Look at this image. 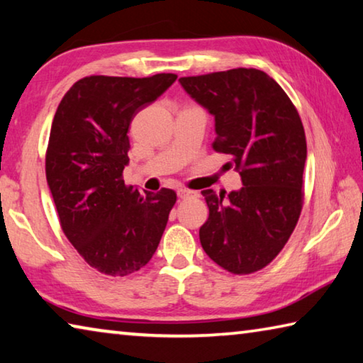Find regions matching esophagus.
I'll return each instance as SVG.
<instances>
[{
  "label": "esophagus",
  "instance_id": "obj_1",
  "mask_svg": "<svg viewBox=\"0 0 363 363\" xmlns=\"http://www.w3.org/2000/svg\"><path fill=\"white\" fill-rule=\"evenodd\" d=\"M177 195H179V199H190V196H195V192L192 190H187V189H179L177 190Z\"/></svg>",
  "mask_w": 363,
  "mask_h": 363
}]
</instances>
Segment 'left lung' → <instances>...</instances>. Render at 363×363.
Returning a JSON list of instances; mask_svg holds the SVG:
<instances>
[{
	"mask_svg": "<svg viewBox=\"0 0 363 363\" xmlns=\"http://www.w3.org/2000/svg\"><path fill=\"white\" fill-rule=\"evenodd\" d=\"M179 83L214 116V150L230 157L243 184L229 194L201 192L210 208L201 247L232 274L256 272L280 253L299 219L303 123L280 84L261 70L232 69Z\"/></svg>",
	"mask_w": 363,
	"mask_h": 363,
	"instance_id": "8db88e82",
	"label": "left lung"
}]
</instances>
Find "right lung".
Listing matches in <instances>:
<instances>
[{
  "label": "right lung",
  "instance_id": "obj_1",
  "mask_svg": "<svg viewBox=\"0 0 363 363\" xmlns=\"http://www.w3.org/2000/svg\"><path fill=\"white\" fill-rule=\"evenodd\" d=\"M176 78L86 77L67 91L54 115L48 186L65 237L101 274L125 277L144 267L176 203L174 190L143 194L121 179L133 118Z\"/></svg>",
  "mask_w": 363,
  "mask_h": 363
}]
</instances>
